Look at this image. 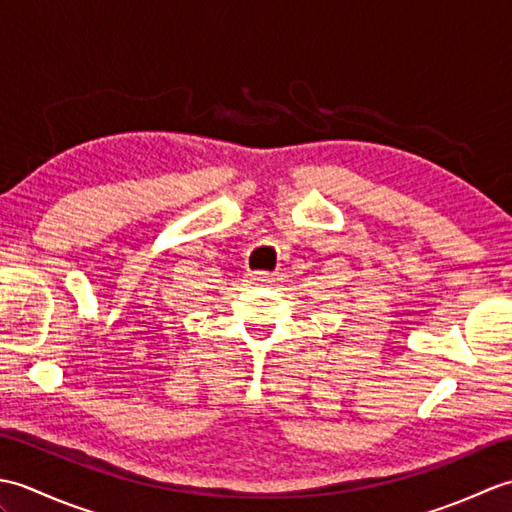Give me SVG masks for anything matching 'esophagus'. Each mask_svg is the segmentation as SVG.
I'll list each match as a JSON object with an SVG mask.
<instances>
[{"label":"esophagus","mask_w":512,"mask_h":512,"mask_svg":"<svg viewBox=\"0 0 512 512\" xmlns=\"http://www.w3.org/2000/svg\"><path fill=\"white\" fill-rule=\"evenodd\" d=\"M248 279H250V284H253V286H270V284H275V277L270 275V273H253Z\"/></svg>","instance_id":"1"}]
</instances>
